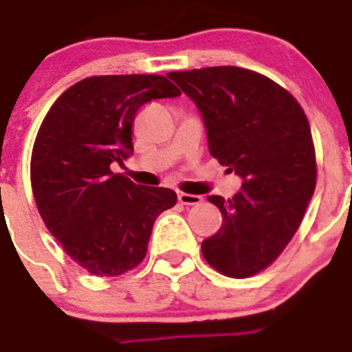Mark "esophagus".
<instances>
[{
    "instance_id": "1",
    "label": "esophagus",
    "mask_w": 352,
    "mask_h": 352,
    "mask_svg": "<svg viewBox=\"0 0 352 352\" xmlns=\"http://www.w3.org/2000/svg\"><path fill=\"white\" fill-rule=\"evenodd\" d=\"M177 198H179V201L182 205H198V204H201V196H198V195H189V192H179V195H177Z\"/></svg>"
}]
</instances>
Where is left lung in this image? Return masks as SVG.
I'll return each instance as SVG.
<instances>
[{
	"mask_svg": "<svg viewBox=\"0 0 352 352\" xmlns=\"http://www.w3.org/2000/svg\"><path fill=\"white\" fill-rule=\"evenodd\" d=\"M204 117L208 151L242 177L233 198L208 196L223 226L201 242L223 275L245 278L270 267L298 230L316 189L307 116L284 87L239 66L168 74Z\"/></svg>",
	"mask_w": 352,
	"mask_h": 352,
	"instance_id": "8db88e82",
	"label": "left lung"
}]
</instances>
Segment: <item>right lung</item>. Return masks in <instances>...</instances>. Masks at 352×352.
I'll list each match as a JSON object with an SVG mask.
<instances>
[{
  "instance_id": "add662e5",
  "label": "right lung",
  "mask_w": 352,
  "mask_h": 352,
  "mask_svg": "<svg viewBox=\"0 0 352 352\" xmlns=\"http://www.w3.org/2000/svg\"><path fill=\"white\" fill-rule=\"evenodd\" d=\"M180 91L163 75H100L66 89L47 112L31 154V188L47 230L98 277L138 267L154 221L175 191L137 186L110 164L133 154L138 109Z\"/></svg>"
}]
</instances>
